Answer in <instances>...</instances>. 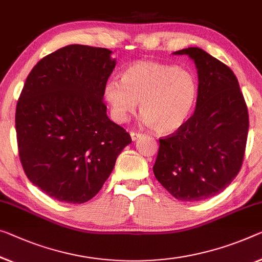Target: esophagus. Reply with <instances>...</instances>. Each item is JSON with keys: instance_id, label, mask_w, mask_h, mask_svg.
<instances>
[{"instance_id": "34e87169", "label": "esophagus", "mask_w": 262, "mask_h": 262, "mask_svg": "<svg viewBox=\"0 0 262 262\" xmlns=\"http://www.w3.org/2000/svg\"><path fill=\"white\" fill-rule=\"evenodd\" d=\"M130 135H131L132 140H137V139L140 138V137L143 136V134H140V132H137V131H131Z\"/></svg>"}]
</instances>
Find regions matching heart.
Instances as JSON below:
<instances>
[{"mask_svg": "<svg viewBox=\"0 0 262 262\" xmlns=\"http://www.w3.org/2000/svg\"><path fill=\"white\" fill-rule=\"evenodd\" d=\"M198 95L191 71L171 64L140 61L104 86V97L117 122H126L138 102L145 124L160 135L178 131L190 117Z\"/></svg>", "mask_w": 262, "mask_h": 262, "instance_id": "1", "label": "heart"}]
</instances>
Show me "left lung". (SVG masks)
<instances>
[{
	"label": "left lung",
	"instance_id": "obj_1",
	"mask_svg": "<svg viewBox=\"0 0 262 262\" xmlns=\"http://www.w3.org/2000/svg\"><path fill=\"white\" fill-rule=\"evenodd\" d=\"M188 55L198 69L195 111L172 135L159 138L154 173L182 201H201L223 192L243 166L248 110L234 72L200 48Z\"/></svg>",
	"mask_w": 262,
	"mask_h": 262
}]
</instances>
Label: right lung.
<instances>
[{
	"label": "right lung",
	"instance_id": "right-lung-1",
	"mask_svg": "<svg viewBox=\"0 0 262 262\" xmlns=\"http://www.w3.org/2000/svg\"><path fill=\"white\" fill-rule=\"evenodd\" d=\"M105 48L72 44L43 57L16 105L18 156L28 179L51 198L97 194L130 135L106 116L104 86L116 62Z\"/></svg>",
	"mask_w": 262,
	"mask_h": 262
}]
</instances>
